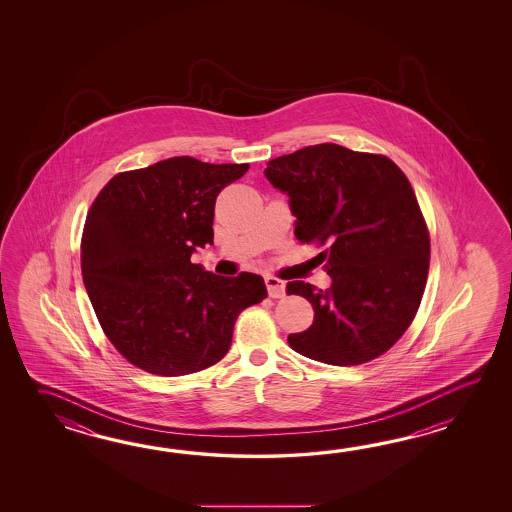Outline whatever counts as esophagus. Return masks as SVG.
Listing matches in <instances>:
<instances>
[{"label":"esophagus","instance_id":"1","mask_svg":"<svg viewBox=\"0 0 512 512\" xmlns=\"http://www.w3.org/2000/svg\"><path fill=\"white\" fill-rule=\"evenodd\" d=\"M265 285H267V291L271 298H282L285 294V282L276 276H271V274L265 276Z\"/></svg>","mask_w":512,"mask_h":512}]
</instances>
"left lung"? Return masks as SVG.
Returning <instances> with one entry per match:
<instances>
[{
	"mask_svg": "<svg viewBox=\"0 0 512 512\" xmlns=\"http://www.w3.org/2000/svg\"><path fill=\"white\" fill-rule=\"evenodd\" d=\"M265 175L289 196L300 243L331 276L322 291L289 282L315 309L313 326L289 335L300 355L335 366L381 357L414 322L425 293L430 234L414 188L381 153L316 144L269 161Z\"/></svg>",
	"mask_w": 512,
	"mask_h": 512,
	"instance_id": "8db88e82",
	"label": "left lung"
}]
</instances>
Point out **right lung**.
<instances>
[{
  "label": "right lung",
  "instance_id": "obj_1",
  "mask_svg": "<svg viewBox=\"0 0 512 512\" xmlns=\"http://www.w3.org/2000/svg\"><path fill=\"white\" fill-rule=\"evenodd\" d=\"M249 164L172 157L113 175L87 212L80 263L102 331L141 370L177 377L227 355L243 309L267 298L263 278L216 276L192 263L214 241L216 197Z\"/></svg>",
  "mask_w": 512,
  "mask_h": 512
}]
</instances>
